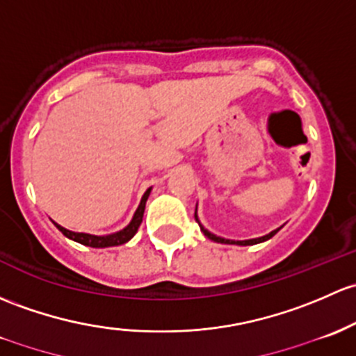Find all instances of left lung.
Returning a JSON list of instances; mask_svg holds the SVG:
<instances>
[{"mask_svg": "<svg viewBox=\"0 0 356 356\" xmlns=\"http://www.w3.org/2000/svg\"><path fill=\"white\" fill-rule=\"evenodd\" d=\"M194 218H196V222L200 223V220H197V215L196 213H194ZM200 228H201V232H203L204 235H207V237L209 238V241H213V242H220V244H235V245H254V244H259V242H264V241H269V238L273 237V235L275 234H278L280 232V228H276V230H273V232H269L268 235H263V237H257V238H249V241H230V238H223V237H216L215 234H211V232H208L207 228H204L203 225H201L200 223Z\"/></svg>", "mask_w": 356, "mask_h": 356, "instance_id": "1", "label": "left lung"}]
</instances>
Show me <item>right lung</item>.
Instances as JSON below:
<instances>
[{
    "instance_id": "1",
    "label": "right lung",
    "mask_w": 356,
    "mask_h": 356,
    "mask_svg": "<svg viewBox=\"0 0 356 356\" xmlns=\"http://www.w3.org/2000/svg\"><path fill=\"white\" fill-rule=\"evenodd\" d=\"M149 191H152V188H148L147 193H145L143 197H141L140 207H138L136 211H134V216H133V220H131L129 225L126 227V228H122V230L115 232V234H111V235H90V234H81V232H71V230H68V228L58 225V223H54V225L58 227V230L63 232V235H66V237L71 238V241L78 242V244L88 245V247H114V245L126 244V242L131 241V238L134 237V234H136L138 228H140L141 222H143L145 204H147V200H148V196H149Z\"/></svg>"
}]
</instances>
